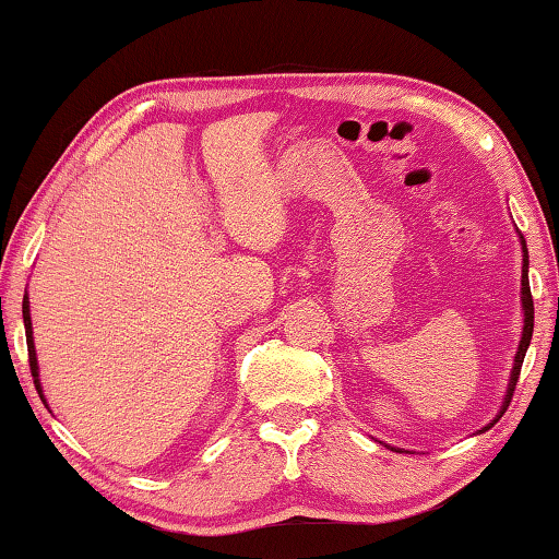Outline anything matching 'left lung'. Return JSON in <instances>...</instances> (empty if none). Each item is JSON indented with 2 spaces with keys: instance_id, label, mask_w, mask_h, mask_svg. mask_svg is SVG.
<instances>
[{
  "instance_id": "1",
  "label": "left lung",
  "mask_w": 559,
  "mask_h": 559,
  "mask_svg": "<svg viewBox=\"0 0 559 559\" xmlns=\"http://www.w3.org/2000/svg\"><path fill=\"white\" fill-rule=\"evenodd\" d=\"M518 236H520V246H523V276H520V302H523V335H520L518 353H515V359H513V370H510V380H508V390H506V396H503V406H500V412L496 414V419L490 421V424H486V427L480 429L478 433H484V431H488L490 427H493V424H496V421L500 419V416H503V412L508 409L510 396H513V392H515V382H518L520 367H523V359H525V353H527V345H530V340H533L535 310H533V296H530V281H527V266H530V261H527V246H525L523 234H518ZM390 449L396 451V453H402V449H396V447H390Z\"/></svg>"
}]
</instances>
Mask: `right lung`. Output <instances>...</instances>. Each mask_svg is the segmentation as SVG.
I'll return each instance as SVG.
<instances>
[{
	"instance_id": "1",
	"label": "right lung",
	"mask_w": 559,
	"mask_h": 559,
	"mask_svg": "<svg viewBox=\"0 0 559 559\" xmlns=\"http://www.w3.org/2000/svg\"><path fill=\"white\" fill-rule=\"evenodd\" d=\"M22 316H24V330H26V347H29V367H32V377H34L36 392H39L41 402L46 404V396H44V390H41V380H39V359H36V347H34V330H32V313H29V293H24Z\"/></svg>"
}]
</instances>
